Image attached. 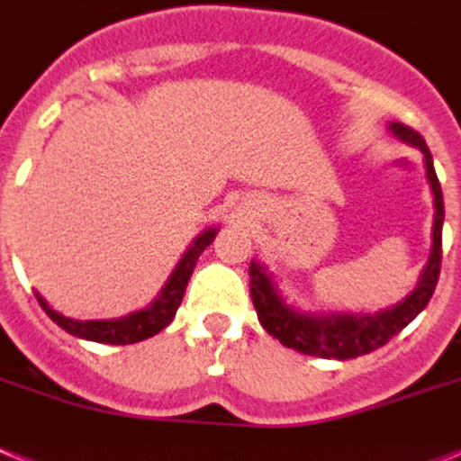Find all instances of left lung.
Returning a JSON list of instances; mask_svg holds the SVG:
<instances>
[{
	"mask_svg": "<svg viewBox=\"0 0 461 461\" xmlns=\"http://www.w3.org/2000/svg\"><path fill=\"white\" fill-rule=\"evenodd\" d=\"M392 131L396 138L405 140L408 145L420 147L421 154H424V166H427L431 192H434V246H431L427 269L421 274L417 288L412 290V295L405 297L403 303L396 304L393 309L366 316H312L300 314L293 307H288L278 297L276 290H274L272 278L267 276L265 269L258 262H250V297H253L258 319H260L262 328L269 335H274L284 347H290V349L300 351V354L321 356V358H339V361L370 354V351L384 347L393 335L403 330L410 321L427 307L431 295H434L440 274V258H443V249H440L443 246V218H446L443 192H440L434 161H431V152H429L424 138L415 129L405 126V123H392Z\"/></svg>",
	"mask_w": 461,
	"mask_h": 461,
	"instance_id": "1",
	"label": "left lung"
}]
</instances>
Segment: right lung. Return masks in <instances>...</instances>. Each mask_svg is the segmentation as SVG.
<instances>
[{"mask_svg":"<svg viewBox=\"0 0 461 461\" xmlns=\"http://www.w3.org/2000/svg\"><path fill=\"white\" fill-rule=\"evenodd\" d=\"M215 239V230H206L196 239L189 250L185 253V258L180 260V265L176 267V272L171 274L168 278V284L164 285L161 290V295L154 300L152 304L147 309H140V312H135V314L126 316V319H117V321H72L60 316L58 312H53L49 304H46L44 297L37 295L40 300L41 309H44L46 314L51 316L53 323L68 330L69 335H77V338L91 339V342H103V344H133L140 342V339L152 338L157 335L158 330H164L168 323L176 316L177 307L183 303L185 288H187V281L194 272L196 260H199V255L211 246V241Z\"/></svg>","mask_w":461,"mask_h":461,"instance_id":"1","label":"right lung"}]
</instances>
